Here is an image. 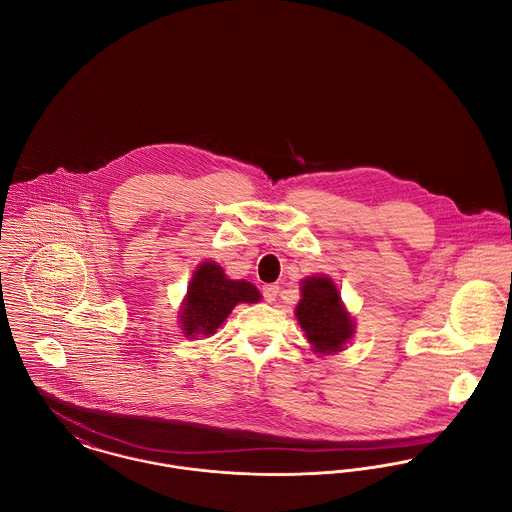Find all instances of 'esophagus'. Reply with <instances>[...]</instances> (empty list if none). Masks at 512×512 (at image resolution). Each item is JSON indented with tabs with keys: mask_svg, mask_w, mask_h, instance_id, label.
<instances>
[{
	"mask_svg": "<svg viewBox=\"0 0 512 512\" xmlns=\"http://www.w3.org/2000/svg\"><path fill=\"white\" fill-rule=\"evenodd\" d=\"M278 286L276 284H265L263 288H261V292L265 295V299H267L268 303H272L274 299H276V295H278Z\"/></svg>",
	"mask_w": 512,
	"mask_h": 512,
	"instance_id": "obj_1",
	"label": "esophagus"
}]
</instances>
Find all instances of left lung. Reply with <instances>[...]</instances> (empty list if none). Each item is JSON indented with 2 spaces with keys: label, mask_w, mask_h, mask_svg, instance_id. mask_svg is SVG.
Segmentation results:
<instances>
[{
  "label": "left lung",
  "mask_w": 512,
  "mask_h": 512,
  "mask_svg": "<svg viewBox=\"0 0 512 512\" xmlns=\"http://www.w3.org/2000/svg\"><path fill=\"white\" fill-rule=\"evenodd\" d=\"M295 317L317 353L341 351L353 336V322L341 305L340 293L324 276L303 280Z\"/></svg>",
  "instance_id": "obj_1"
}]
</instances>
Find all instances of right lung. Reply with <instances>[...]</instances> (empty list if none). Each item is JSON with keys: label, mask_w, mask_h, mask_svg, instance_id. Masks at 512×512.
I'll return each mask as SVG.
<instances>
[{"label": "right lung", "mask_w": 512, "mask_h": 512, "mask_svg": "<svg viewBox=\"0 0 512 512\" xmlns=\"http://www.w3.org/2000/svg\"><path fill=\"white\" fill-rule=\"evenodd\" d=\"M259 290L245 280H228L217 263H203L195 270L188 297L180 311V322L186 336H209L232 313L238 303H257Z\"/></svg>", "instance_id": "right-lung-1"}]
</instances>
